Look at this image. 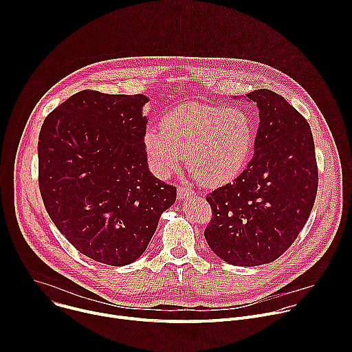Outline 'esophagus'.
Wrapping results in <instances>:
<instances>
[{
	"instance_id": "34e87169",
	"label": "esophagus",
	"mask_w": 352,
	"mask_h": 352,
	"mask_svg": "<svg viewBox=\"0 0 352 352\" xmlns=\"http://www.w3.org/2000/svg\"><path fill=\"white\" fill-rule=\"evenodd\" d=\"M192 193H193V192H192L189 188H186V186H179V188H178V199H179V200H182V199L190 196Z\"/></svg>"
}]
</instances>
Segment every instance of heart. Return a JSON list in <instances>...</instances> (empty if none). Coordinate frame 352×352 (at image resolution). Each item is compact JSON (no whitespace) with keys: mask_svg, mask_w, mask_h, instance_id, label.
<instances>
[{"mask_svg":"<svg viewBox=\"0 0 352 352\" xmlns=\"http://www.w3.org/2000/svg\"><path fill=\"white\" fill-rule=\"evenodd\" d=\"M255 128L238 109L188 103L162 120V132L148 128L144 147L159 177H168L186 157L189 170L208 185L235 179L248 166Z\"/></svg>","mask_w":352,"mask_h":352,"instance_id":"heart-1","label":"heart"}]
</instances>
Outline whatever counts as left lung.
<instances>
[{
    "label": "left lung",
    "mask_w": 352,
    "mask_h": 352,
    "mask_svg": "<svg viewBox=\"0 0 352 352\" xmlns=\"http://www.w3.org/2000/svg\"><path fill=\"white\" fill-rule=\"evenodd\" d=\"M245 98L259 110L255 153L232 182L206 196L213 219L205 238L224 262L250 267L276 261L304 228L318 166L311 126L283 96L259 89Z\"/></svg>",
    "instance_id": "obj_1"
}]
</instances>
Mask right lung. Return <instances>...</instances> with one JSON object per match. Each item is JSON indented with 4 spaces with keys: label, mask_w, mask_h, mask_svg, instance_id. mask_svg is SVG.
I'll return each mask as SVG.
<instances>
[{
    "label": "right lung",
    "mask_w": 352,
    "mask_h": 352,
    "mask_svg": "<svg viewBox=\"0 0 352 352\" xmlns=\"http://www.w3.org/2000/svg\"><path fill=\"white\" fill-rule=\"evenodd\" d=\"M143 94L82 90L44 120L38 188L56 227L85 256L109 266L139 259L177 188L148 171Z\"/></svg>",
    "instance_id": "obj_1"
}]
</instances>
